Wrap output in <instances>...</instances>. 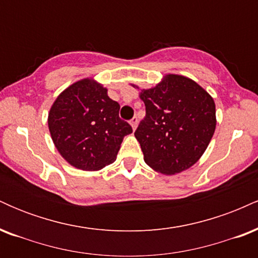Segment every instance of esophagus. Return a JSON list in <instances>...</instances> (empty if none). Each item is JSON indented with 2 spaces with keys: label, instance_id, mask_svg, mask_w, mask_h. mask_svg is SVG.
Segmentation results:
<instances>
[{
  "label": "esophagus",
  "instance_id": "1",
  "mask_svg": "<svg viewBox=\"0 0 258 258\" xmlns=\"http://www.w3.org/2000/svg\"><path fill=\"white\" fill-rule=\"evenodd\" d=\"M130 123H131L132 128L136 130V128H137V125H138V119L135 116L133 119H131V121H130Z\"/></svg>",
  "mask_w": 258,
  "mask_h": 258
}]
</instances>
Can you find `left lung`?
<instances>
[{
    "label": "left lung",
    "mask_w": 258,
    "mask_h": 258,
    "mask_svg": "<svg viewBox=\"0 0 258 258\" xmlns=\"http://www.w3.org/2000/svg\"><path fill=\"white\" fill-rule=\"evenodd\" d=\"M139 97L146 105V117L135 137L146 164L162 174L193 166L215 133L214 98L191 79L174 74L155 87L142 90Z\"/></svg>",
    "instance_id": "obj_1"
}]
</instances>
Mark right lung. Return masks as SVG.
Returning <instances> with one entry per match:
<instances>
[{"instance_id":"add662e5","label":"right lung","mask_w":258,"mask_h":258,"mask_svg":"<svg viewBox=\"0 0 258 258\" xmlns=\"http://www.w3.org/2000/svg\"><path fill=\"white\" fill-rule=\"evenodd\" d=\"M119 103L93 79L70 85L48 112V128L55 148L74 167L98 171L116 160L128 122L119 117Z\"/></svg>"}]
</instances>
